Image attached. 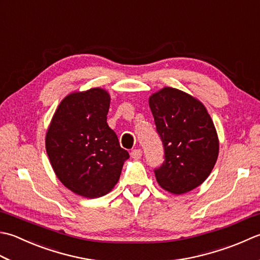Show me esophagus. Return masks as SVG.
<instances>
[{"instance_id":"esophagus-1","label":"esophagus","mask_w":260,"mask_h":260,"mask_svg":"<svg viewBox=\"0 0 260 260\" xmlns=\"http://www.w3.org/2000/svg\"><path fill=\"white\" fill-rule=\"evenodd\" d=\"M131 156L133 157V159H135V160L141 159V156H142V150H140V149L133 150V151L131 152Z\"/></svg>"}]
</instances>
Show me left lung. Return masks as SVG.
<instances>
[{
  "mask_svg": "<svg viewBox=\"0 0 260 260\" xmlns=\"http://www.w3.org/2000/svg\"><path fill=\"white\" fill-rule=\"evenodd\" d=\"M149 105L165 150L164 164L154 169L157 184L176 195L195 189L210 176L218 155L211 116L200 100L169 86L152 94Z\"/></svg>",
  "mask_w": 260,
  "mask_h": 260,
  "instance_id": "obj_1",
  "label": "left lung"
}]
</instances>
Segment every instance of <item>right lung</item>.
I'll list each match as a JSON object with an SVG mask.
<instances>
[{
    "label": "right lung",
    "mask_w": 260,
    "mask_h": 260,
    "mask_svg": "<svg viewBox=\"0 0 260 260\" xmlns=\"http://www.w3.org/2000/svg\"><path fill=\"white\" fill-rule=\"evenodd\" d=\"M110 95L93 88L60 101L46 134V151L59 181L76 195L98 198L113 189L128 152L107 124Z\"/></svg>",
    "instance_id": "right-lung-1"
}]
</instances>
